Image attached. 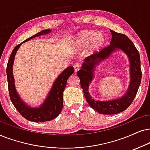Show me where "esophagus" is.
<instances>
[{
    "label": "esophagus",
    "mask_w": 150,
    "mask_h": 150,
    "mask_svg": "<svg viewBox=\"0 0 150 150\" xmlns=\"http://www.w3.org/2000/svg\"><path fill=\"white\" fill-rule=\"evenodd\" d=\"M73 68L75 72H77L80 69V65L78 63H75L73 64Z\"/></svg>",
    "instance_id": "1"
}]
</instances>
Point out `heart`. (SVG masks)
I'll return each instance as SVG.
<instances>
[{
    "label": "heart",
    "mask_w": 150,
    "mask_h": 150,
    "mask_svg": "<svg viewBox=\"0 0 150 150\" xmlns=\"http://www.w3.org/2000/svg\"><path fill=\"white\" fill-rule=\"evenodd\" d=\"M105 35L93 30H84L78 34L74 41V48L81 50L88 48V53H93L101 49L105 44Z\"/></svg>",
    "instance_id": "1"
}]
</instances>
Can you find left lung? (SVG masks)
<instances>
[{
  "label": "left lung",
  "mask_w": 150,
  "mask_h": 150,
  "mask_svg": "<svg viewBox=\"0 0 150 150\" xmlns=\"http://www.w3.org/2000/svg\"><path fill=\"white\" fill-rule=\"evenodd\" d=\"M112 34L110 45L102 48L99 52L96 51L91 56L86 58L82 64L81 69L77 71V76L80 80V85L83 89L84 97L91 107L102 114L112 115L120 113L129 107L135 98L141 81L142 72L139 52L135 45L124 34L115 33L110 30ZM117 48L121 49L130 58L131 81L126 94L119 99L107 102L96 101L92 99L88 93V85L93 75L92 70L96 64L110 55Z\"/></svg>",
  "instance_id": "8db88e82"
}]
</instances>
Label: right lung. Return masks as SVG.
<instances>
[{
    "instance_id": "right-lung-1",
    "label": "right lung",
    "mask_w": 150,
    "mask_h": 150,
    "mask_svg": "<svg viewBox=\"0 0 150 150\" xmlns=\"http://www.w3.org/2000/svg\"><path fill=\"white\" fill-rule=\"evenodd\" d=\"M50 32V30H43L33 35V37L28 38L20 44L17 45L13 49L7 65L6 72L7 81H8V90L11 101L18 113L28 120L32 121V122H41L50 121L58 116L63 107V92L66 86V82L69 77L74 73V68L73 66H69L58 77L55 82L53 84L52 88L47 99L45 100L42 106L39 108L33 109V108L27 107L18 97L15 89L14 79L12 73L13 63H14V57L16 51L21 43L34 37H38L43 34H47Z\"/></svg>"
}]
</instances>
